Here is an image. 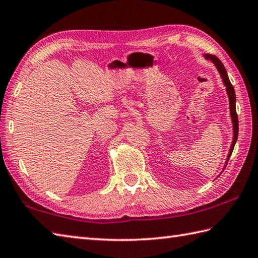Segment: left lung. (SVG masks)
I'll return each instance as SVG.
<instances>
[{
	"label": "left lung",
	"mask_w": 258,
	"mask_h": 258,
	"mask_svg": "<svg viewBox=\"0 0 258 258\" xmlns=\"http://www.w3.org/2000/svg\"><path fill=\"white\" fill-rule=\"evenodd\" d=\"M207 59L212 60L215 66H216L217 70L220 73V77L223 79V82L226 87V90H227V94L229 98V109H230V115H232V121H233V128H234V138H233V144L230 146V150L228 152V157H227V161L229 160L230 156H232V152L234 150V147L236 141H237V137H238V117H237V112H236V96H235V90L232 83L229 81V78L227 76V71H226L225 67L217 56L212 55V54H206L205 55ZM227 165V164H226Z\"/></svg>",
	"instance_id": "8db88e82"
}]
</instances>
